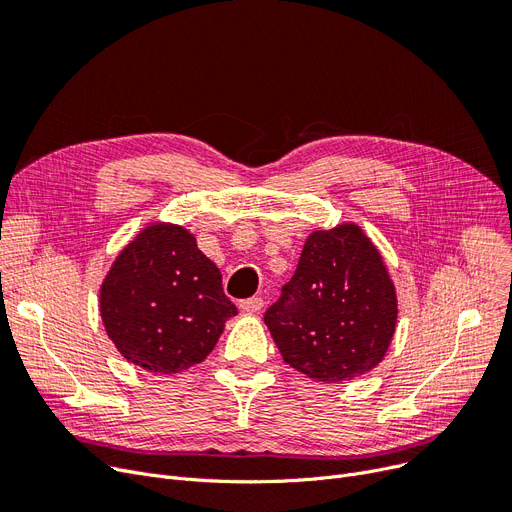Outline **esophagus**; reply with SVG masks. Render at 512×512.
Wrapping results in <instances>:
<instances>
[{
	"label": "esophagus",
	"instance_id": "34e87169",
	"mask_svg": "<svg viewBox=\"0 0 512 512\" xmlns=\"http://www.w3.org/2000/svg\"><path fill=\"white\" fill-rule=\"evenodd\" d=\"M262 306H264V300L258 298V296H252V298H248V300H241V304H239V308H241L243 312H248V314L260 312Z\"/></svg>",
	"mask_w": 512,
	"mask_h": 512
}]
</instances>
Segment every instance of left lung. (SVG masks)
I'll return each instance as SVG.
<instances>
[{"mask_svg":"<svg viewBox=\"0 0 512 512\" xmlns=\"http://www.w3.org/2000/svg\"><path fill=\"white\" fill-rule=\"evenodd\" d=\"M396 319L394 283L356 225L310 233L294 277L264 312L289 367L325 383L375 369L392 342Z\"/></svg>","mask_w":512,"mask_h":512,"instance_id":"1","label":"left lung"}]
</instances>
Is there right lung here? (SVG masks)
Returning a JSON list of instances; mask_svg holds the SVG:
<instances>
[{"label":"right lung","mask_w":512,"mask_h":512,"mask_svg":"<svg viewBox=\"0 0 512 512\" xmlns=\"http://www.w3.org/2000/svg\"><path fill=\"white\" fill-rule=\"evenodd\" d=\"M104 327L129 362L179 373L202 362L237 314L223 275L179 225L143 229L118 254L100 289Z\"/></svg>","instance_id":"add662e5"}]
</instances>
